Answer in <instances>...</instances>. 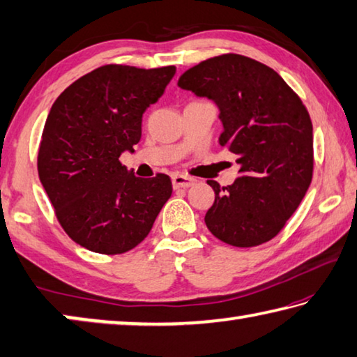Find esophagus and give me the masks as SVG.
Segmentation results:
<instances>
[{
	"mask_svg": "<svg viewBox=\"0 0 357 357\" xmlns=\"http://www.w3.org/2000/svg\"><path fill=\"white\" fill-rule=\"evenodd\" d=\"M172 183L174 189H187V187H190L197 183L193 178L189 176H184V174H173L172 176Z\"/></svg>",
	"mask_w": 357,
	"mask_h": 357,
	"instance_id": "34e87169",
	"label": "esophagus"
}]
</instances>
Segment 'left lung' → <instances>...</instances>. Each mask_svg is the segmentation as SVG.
<instances>
[{
  "instance_id": "8db88e82",
  "label": "left lung",
  "mask_w": 357,
  "mask_h": 357,
  "mask_svg": "<svg viewBox=\"0 0 357 357\" xmlns=\"http://www.w3.org/2000/svg\"><path fill=\"white\" fill-rule=\"evenodd\" d=\"M178 86L219 108L220 146L236 154L239 176L215 193L204 222L217 239L253 247L273 239L304 198L313 173L309 112L274 69L243 55L193 66Z\"/></svg>"
}]
</instances>
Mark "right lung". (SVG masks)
<instances>
[{
	"label": "right lung",
	"mask_w": 357,
	"mask_h": 357,
	"mask_svg": "<svg viewBox=\"0 0 357 357\" xmlns=\"http://www.w3.org/2000/svg\"><path fill=\"white\" fill-rule=\"evenodd\" d=\"M174 74V66H102L52 105L39 146V179L64 231L84 249L104 255L134 249L172 197L167 174L137 178L119 157L134 153L143 113Z\"/></svg>",
	"instance_id": "add662e5"
}]
</instances>
